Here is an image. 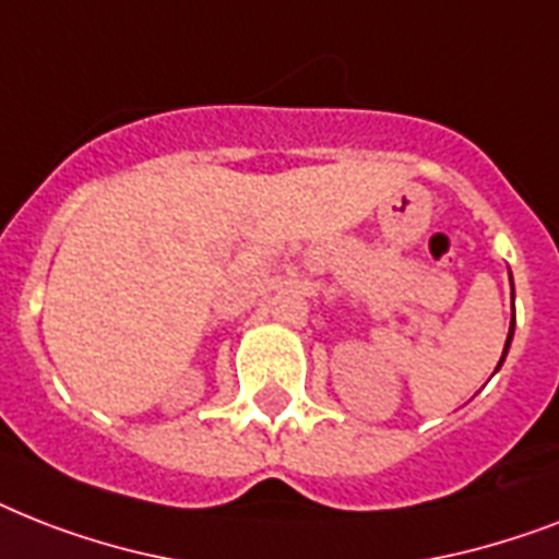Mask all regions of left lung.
<instances>
[{
  "mask_svg": "<svg viewBox=\"0 0 559 559\" xmlns=\"http://www.w3.org/2000/svg\"><path fill=\"white\" fill-rule=\"evenodd\" d=\"M511 334H513V325H511V332H508V341H506V352H508V343H511ZM506 352H502V360H506ZM502 360H499V364H502Z\"/></svg>",
  "mask_w": 559,
  "mask_h": 559,
  "instance_id": "left-lung-1",
  "label": "left lung"
}]
</instances>
